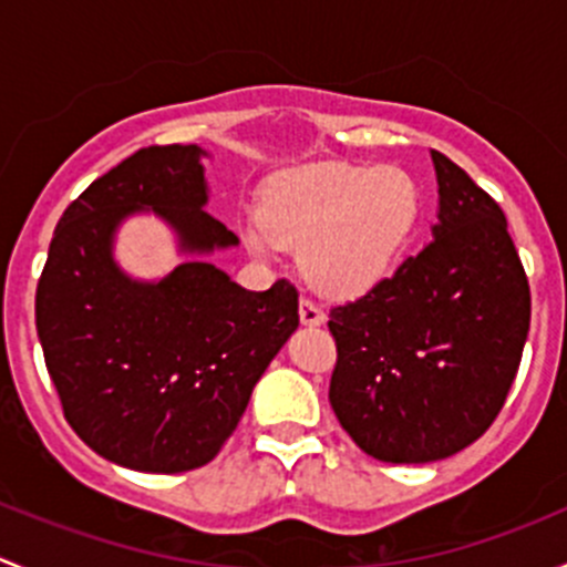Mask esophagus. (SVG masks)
Masks as SVG:
<instances>
[{"label": "esophagus", "mask_w": 567, "mask_h": 567, "mask_svg": "<svg viewBox=\"0 0 567 567\" xmlns=\"http://www.w3.org/2000/svg\"><path fill=\"white\" fill-rule=\"evenodd\" d=\"M299 318H301V323H305V326H320V323H323V320H326V312L320 310L316 301L301 299V305H299Z\"/></svg>", "instance_id": "esophagus-1"}]
</instances>
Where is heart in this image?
<instances>
[{
    "label": "heart",
    "instance_id": "1",
    "mask_svg": "<svg viewBox=\"0 0 567 567\" xmlns=\"http://www.w3.org/2000/svg\"><path fill=\"white\" fill-rule=\"evenodd\" d=\"M420 208V186L405 169L318 164L279 181L266 210L244 216L241 233L257 255L299 247L307 282L348 299L390 277Z\"/></svg>",
    "mask_w": 567,
    "mask_h": 567
}]
</instances>
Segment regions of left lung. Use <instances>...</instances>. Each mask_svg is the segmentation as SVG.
Listing matches in <instances>:
<instances>
[{
    "instance_id": "1",
    "label": "left lung",
    "mask_w": 567,
    "mask_h": 567,
    "mask_svg": "<svg viewBox=\"0 0 567 567\" xmlns=\"http://www.w3.org/2000/svg\"><path fill=\"white\" fill-rule=\"evenodd\" d=\"M439 225L390 279L329 312V403L384 463H431L477 442L505 405L529 331V282L499 205L431 151Z\"/></svg>"
}]
</instances>
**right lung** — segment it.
<instances>
[{"label": "right lung", "instance_id": "add662e5", "mask_svg": "<svg viewBox=\"0 0 567 567\" xmlns=\"http://www.w3.org/2000/svg\"><path fill=\"white\" fill-rule=\"evenodd\" d=\"M205 156L197 145L142 147L90 183L62 214L38 282V337L65 420L134 472L214 461L299 326L293 285L255 293L205 262L238 244L205 210ZM134 213H156L187 255L156 284L113 260V236Z\"/></svg>", "mask_w": 567, "mask_h": 567}]
</instances>
